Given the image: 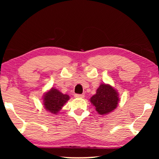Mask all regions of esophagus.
<instances>
[{"instance_id":"34e87169","label":"esophagus","mask_w":159,"mask_h":159,"mask_svg":"<svg viewBox=\"0 0 159 159\" xmlns=\"http://www.w3.org/2000/svg\"><path fill=\"white\" fill-rule=\"evenodd\" d=\"M75 98H83L84 97V94H75Z\"/></svg>"}]
</instances>
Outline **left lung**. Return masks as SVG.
<instances>
[{
  "label": "left lung",
  "mask_w": 159,
  "mask_h": 159,
  "mask_svg": "<svg viewBox=\"0 0 159 159\" xmlns=\"http://www.w3.org/2000/svg\"><path fill=\"white\" fill-rule=\"evenodd\" d=\"M119 94L109 84H101L97 89L96 93L91 97L90 102L95 110L101 115L108 114L117 107Z\"/></svg>",
  "instance_id": "left-lung-1"
}]
</instances>
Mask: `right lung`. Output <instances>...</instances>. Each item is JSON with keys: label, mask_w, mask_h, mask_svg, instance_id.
Listing matches in <instances>:
<instances>
[{"label": "right lung", "mask_w": 159, "mask_h": 159, "mask_svg": "<svg viewBox=\"0 0 159 159\" xmlns=\"http://www.w3.org/2000/svg\"><path fill=\"white\" fill-rule=\"evenodd\" d=\"M69 99V96L68 95L63 94L57 89L51 88L44 95L43 105L45 109L52 114H57Z\"/></svg>", "instance_id": "add662e5"}]
</instances>
